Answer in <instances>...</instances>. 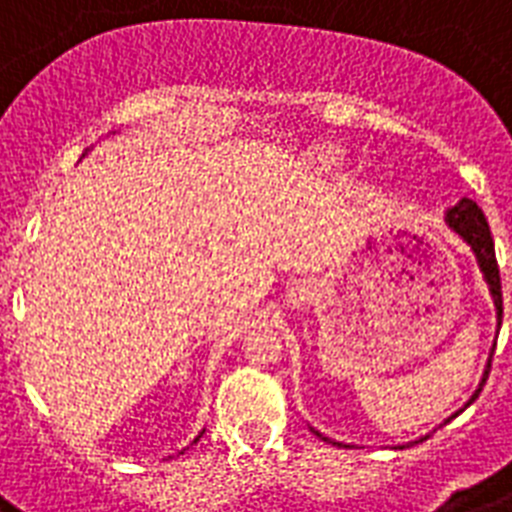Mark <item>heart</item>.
<instances>
[{
	"label": "heart",
	"mask_w": 512,
	"mask_h": 512,
	"mask_svg": "<svg viewBox=\"0 0 512 512\" xmlns=\"http://www.w3.org/2000/svg\"><path fill=\"white\" fill-rule=\"evenodd\" d=\"M323 160L336 162V160H339V152H336V149H326V152H323Z\"/></svg>",
	"instance_id": "heart-1"
}]
</instances>
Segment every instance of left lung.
<instances>
[{
    "label": "left lung",
    "instance_id": "obj_1",
    "mask_svg": "<svg viewBox=\"0 0 512 512\" xmlns=\"http://www.w3.org/2000/svg\"><path fill=\"white\" fill-rule=\"evenodd\" d=\"M447 226L460 234L465 242L471 244V249L476 252V260L481 265V273H484L486 284H489V292L494 297V307H497V318H500V326H502V284H500V265H497V257H494V239H492V231H489V223H486L484 213H481V207L473 202V199L463 197L458 205L447 210ZM489 368H492V360L486 365L484 378H481V386L486 384V378H489ZM481 392V389H479ZM479 392L473 394L471 402L479 397ZM468 402V405H471ZM318 434V431H315ZM321 436V434H318ZM326 439V436H323ZM328 442V439H326ZM336 444V442H334Z\"/></svg>",
    "mask_w": 512,
    "mask_h": 512
}]
</instances>
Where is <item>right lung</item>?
<instances>
[{
  "mask_svg": "<svg viewBox=\"0 0 512 512\" xmlns=\"http://www.w3.org/2000/svg\"><path fill=\"white\" fill-rule=\"evenodd\" d=\"M194 442H197V439H194Z\"/></svg>",
  "mask_w": 512,
  "mask_h": 512,
  "instance_id": "1",
  "label": "right lung"
}]
</instances>
